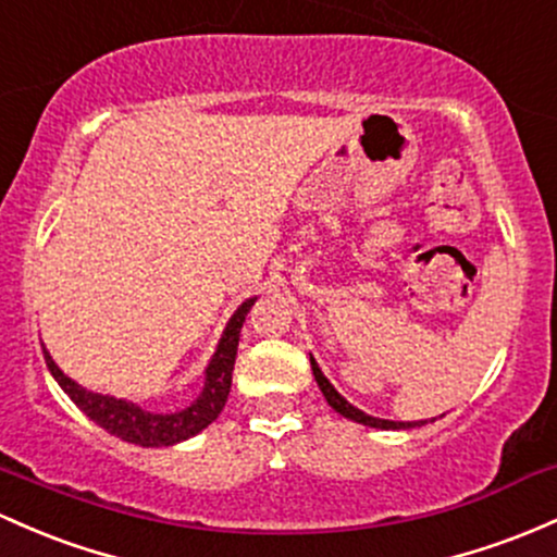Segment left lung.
<instances>
[{
	"label": "left lung",
	"instance_id": "1",
	"mask_svg": "<svg viewBox=\"0 0 557 557\" xmlns=\"http://www.w3.org/2000/svg\"><path fill=\"white\" fill-rule=\"evenodd\" d=\"M311 372H314V381L317 386H320L322 394H325L327 405L335 409V412H341L344 418L354 420V423H362V425H370V428H386V431H399V428H414V425H423L425 420H420V423H394V420H381V418H372V414L362 412V409H357L354 405H348L344 396L338 394V391L333 388V383L327 381L325 375H322V370L317 368L314 357H311Z\"/></svg>",
	"mask_w": 557,
	"mask_h": 557
}]
</instances>
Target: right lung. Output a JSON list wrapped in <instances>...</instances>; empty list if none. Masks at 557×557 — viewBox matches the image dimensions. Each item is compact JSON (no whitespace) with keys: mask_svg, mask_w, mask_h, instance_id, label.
Instances as JSON below:
<instances>
[{"mask_svg":"<svg viewBox=\"0 0 557 557\" xmlns=\"http://www.w3.org/2000/svg\"><path fill=\"white\" fill-rule=\"evenodd\" d=\"M253 301L256 298H248V301L232 314L230 325L224 330L222 341H219L216 354H213L209 370H206L203 391H200L198 399H195L187 409H182V412L152 414L148 409L132 405V401L91 394V391L78 386L76 381H71L69 375H63V370H60L58 364L52 362L50 354L45 351L47 368H50L54 381L60 383V388L71 396L73 405L84 409V412H87L97 425L106 428L108 433H113V436L124 438V442L129 444H139V447H171V444L185 442V438L203 431L206 425H211L213 420L219 418L224 405H227L240 327L243 322H246V314L250 307H253Z\"/></svg>","mask_w":557,"mask_h":557,"instance_id":"obj_1","label":"right lung"}]
</instances>
